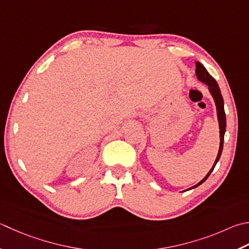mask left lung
I'll list each match as a JSON object with an SVG mask.
<instances>
[{"mask_svg": "<svg viewBox=\"0 0 249 249\" xmlns=\"http://www.w3.org/2000/svg\"><path fill=\"white\" fill-rule=\"evenodd\" d=\"M196 73L197 79L201 81V82L205 83V84L208 86V89H209V91H211V94L213 96V100H215L216 108H217V116H218V122H219V129H220V147H219L218 155H217V158H216L215 163H213V166L212 167L211 170H209V173L197 184H196V186L192 187V188H190L189 190H191L193 188H196V187L199 186V184H202L209 177V175H211V173L213 172V168H215L217 162H218L219 159H220V157H221V152H222V149H223V139H225V133H226V127H227L225 107H223L225 105H223V98H222L221 91H220V89H219V86L217 84L216 80L213 79V77L211 74H209V73L207 72V70L205 69V68H204V66L202 65V63H199L198 61H196Z\"/></svg>", "mask_w": 249, "mask_h": 249, "instance_id": "8db88e82", "label": "left lung"}]
</instances>
